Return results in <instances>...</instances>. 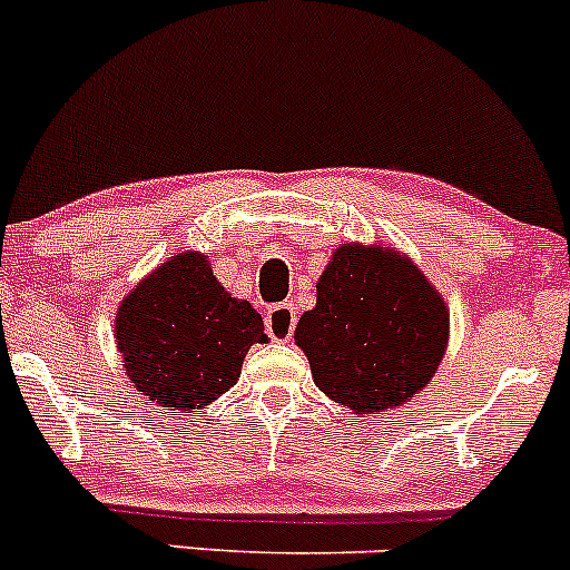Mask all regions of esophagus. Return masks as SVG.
I'll list each match as a JSON object with an SVG mask.
<instances>
[{"mask_svg":"<svg viewBox=\"0 0 570 570\" xmlns=\"http://www.w3.org/2000/svg\"><path fill=\"white\" fill-rule=\"evenodd\" d=\"M294 324H297V311H294L292 303H281L271 307L265 316V330L267 335L278 343H289L294 335Z\"/></svg>","mask_w":570,"mask_h":570,"instance_id":"34e87169","label":"esophagus"}]
</instances>
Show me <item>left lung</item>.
I'll return each instance as SVG.
<instances>
[{
  "label": "left lung",
  "instance_id": "1",
  "mask_svg": "<svg viewBox=\"0 0 570 570\" xmlns=\"http://www.w3.org/2000/svg\"><path fill=\"white\" fill-rule=\"evenodd\" d=\"M448 340L440 289L389 244H340L316 284V307L294 330L313 383L353 417L381 415L421 394Z\"/></svg>",
  "mask_w": 570,
  "mask_h": 570
}]
</instances>
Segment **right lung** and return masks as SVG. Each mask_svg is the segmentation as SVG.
<instances>
[{"instance_id":"1","label":"right lung","mask_w":570,"mask_h":570,"mask_svg":"<svg viewBox=\"0 0 570 570\" xmlns=\"http://www.w3.org/2000/svg\"><path fill=\"white\" fill-rule=\"evenodd\" d=\"M263 316L233 297L200 252H181L144 276L115 313V345L128 381L163 410L200 412L230 391Z\"/></svg>"}]
</instances>
